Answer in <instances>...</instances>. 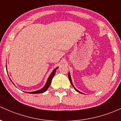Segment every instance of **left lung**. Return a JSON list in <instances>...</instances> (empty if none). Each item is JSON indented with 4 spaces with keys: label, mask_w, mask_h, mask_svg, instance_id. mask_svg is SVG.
<instances>
[{
    "label": "left lung",
    "mask_w": 121,
    "mask_h": 121,
    "mask_svg": "<svg viewBox=\"0 0 121 121\" xmlns=\"http://www.w3.org/2000/svg\"><path fill=\"white\" fill-rule=\"evenodd\" d=\"M68 78H69V81H70V82H71V85H72V86H73V87H74V89H75V91H77V92H80V93H81V94H82V92H80V91H78V90H77V89H76V88H75V87H74V85H73V82H72V80H71V75H70V73H68Z\"/></svg>",
    "instance_id": "obj_1"
}]
</instances>
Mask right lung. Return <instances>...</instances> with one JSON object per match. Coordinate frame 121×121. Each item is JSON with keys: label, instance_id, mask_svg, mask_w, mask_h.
<instances>
[{"label": "right lung", "instance_id": "add662e5", "mask_svg": "<svg viewBox=\"0 0 121 121\" xmlns=\"http://www.w3.org/2000/svg\"><path fill=\"white\" fill-rule=\"evenodd\" d=\"M58 68V67H57L56 68H55L53 71H52V73H51V74L50 75V76L48 77V79H47V82H46L45 85L43 86V88H42L41 89V90H37V91H33V92H27V93H29V94H40V93H43V92H46V91L47 90V89L48 88V87L50 86V85L51 82H52V79H53L54 76L55 74H56V70H57V69Z\"/></svg>", "mask_w": 121, "mask_h": 121}]
</instances>
